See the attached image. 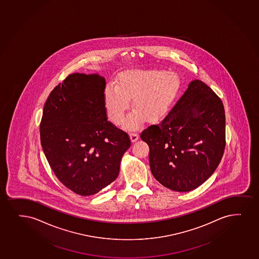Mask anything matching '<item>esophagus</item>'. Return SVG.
<instances>
[{
  "instance_id": "1",
  "label": "esophagus",
  "mask_w": 259,
  "mask_h": 259,
  "mask_svg": "<svg viewBox=\"0 0 259 259\" xmlns=\"http://www.w3.org/2000/svg\"><path fill=\"white\" fill-rule=\"evenodd\" d=\"M130 138H131L132 142H135L139 140V134L135 132H131L130 133Z\"/></svg>"
}]
</instances>
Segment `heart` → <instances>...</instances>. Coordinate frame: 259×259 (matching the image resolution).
I'll use <instances>...</instances> for the list:
<instances>
[{"instance_id":"obj_1","label":"heart","mask_w":259,"mask_h":259,"mask_svg":"<svg viewBox=\"0 0 259 259\" xmlns=\"http://www.w3.org/2000/svg\"><path fill=\"white\" fill-rule=\"evenodd\" d=\"M180 89L176 74L166 71H126L119 75L116 85H108L104 93L105 107L110 119L119 124L133 97L131 113L125 122L126 127H135L146 121H153L166 113Z\"/></svg>"}]
</instances>
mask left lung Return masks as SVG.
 I'll return each instance as SVG.
<instances>
[{
	"label": "left lung",
	"instance_id": "left-lung-1",
	"mask_svg": "<svg viewBox=\"0 0 259 259\" xmlns=\"http://www.w3.org/2000/svg\"><path fill=\"white\" fill-rule=\"evenodd\" d=\"M149 146L152 175L166 188L190 192L215 171L225 147L220 98L199 79L190 83L167 115L140 134Z\"/></svg>",
	"mask_w": 259,
	"mask_h": 259
}]
</instances>
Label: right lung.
I'll use <instances>...</instances> for the list:
<instances>
[{
  "instance_id": "add662e5",
  "label": "right lung",
  "mask_w": 259,
  "mask_h": 259,
  "mask_svg": "<svg viewBox=\"0 0 259 259\" xmlns=\"http://www.w3.org/2000/svg\"><path fill=\"white\" fill-rule=\"evenodd\" d=\"M105 89L97 73L69 74L43 108V152L58 180L81 196L96 194L117 179L131 146L128 134L107 120Z\"/></svg>"
}]
</instances>
